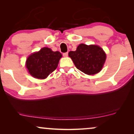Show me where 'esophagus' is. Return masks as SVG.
I'll return each instance as SVG.
<instances>
[{
	"mask_svg": "<svg viewBox=\"0 0 134 134\" xmlns=\"http://www.w3.org/2000/svg\"><path fill=\"white\" fill-rule=\"evenodd\" d=\"M63 55L64 57H68V52H65V53H63Z\"/></svg>",
	"mask_w": 134,
	"mask_h": 134,
	"instance_id": "obj_1",
	"label": "esophagus"
}]
</instances>
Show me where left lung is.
I'll list each match as a JSON object with an SVG mask.
<instances>
[{"label":"left lung","mask_w":134,"mask_h":134,"mask_svg":"<svg viewBox=\"0 0 134 134\" xmlns=\"http://www.w3.org/2000/svg\"><path fill=\"white\" fill-rule=\"evenodd\" d=\"M68 54L77 68L88 75L99 72L106 59L103 49L96 45L80 44L76 51H70Z\"/></svg>","instance_id":"left-lung-1"}]
</instances>
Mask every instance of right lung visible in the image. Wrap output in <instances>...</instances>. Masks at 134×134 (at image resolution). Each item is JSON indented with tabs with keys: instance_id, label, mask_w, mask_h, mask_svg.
I'll return each instance as SVG.
<instances>
[{
	"instance_id": "right-lung-1",
	"label": "right lung",
	"mask_w": 134,
	"mask_h": 134,
	"mask_svg": "<svg viewBox=\"0 0 134 134\" xmlns=\"http://www.w3.org/2000/svg\"><path fill=\"white\" fill-rule=\"evenodd\" d=\"M62 57L58 51L54 52L48 47H43L27 58L26 67L33 77L44 79L55 70Z\"/></svg>"
}]
</instances>
